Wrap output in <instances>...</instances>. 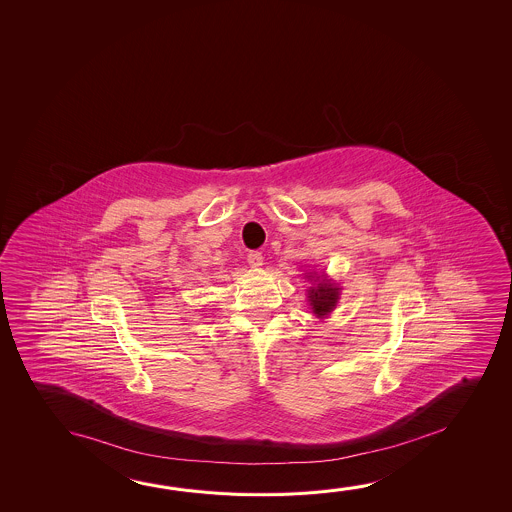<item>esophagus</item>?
Wrapping results in <instances>:
<instances>
[{"instance_id":"esophagus-1","label":"esophagus","mask_w":512,"mask_h":512,"mask_svg":"<svg viewBox=\"0 0 512 512\" xmlns=\"http://www.w3.org/2000/svg\"><path fill=\"white\" fill-rule=\"evenodd\" d=\"M262 260H264V257H262V253H260V252L248 253V264H250V266H252V268H260V266H262Z\"/></svg>"}]
</instances>
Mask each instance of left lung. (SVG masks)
Returning <instances> with one entry per match:
<instances>
[{"instance_id": "left-lung-1", "label": "left lung", "mask_w": 512, "mask_h": 512, "mask_svg": "<svg viewBox=\"0 0 512 512\" xmlns=\"http://www.w3.org/2000/svg\"><path fill=\"white\" fill-rule=\"evenodd\" d=\"M305 277L309 278L310 282L312 280L316 282V285L307 289L310 309L318 318H325L332 310L336 309L341 287L332 278L323 277V275L316 277V273H309Z\"/></svg>"}]
</instances>
